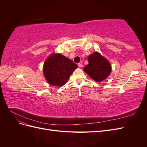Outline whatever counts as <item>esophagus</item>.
Wrapping results in <instances>:
<instances>
[{"instance_id": "esophagus-1", "label": "esophagus", "mask_w": 147, "mask_h": 147, "mask_svg": "<svg viewBox=\"0 0 147 147\" xmlns=\"http://www.w3.org/2000/svg\"><path fill=\"white\" fill-rule=\"evenodd\" d=\"M78 65L79 67H83V64H81V63H78Z\"/></svg>"}]
</instances>
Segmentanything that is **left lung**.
I'll list each match as a JSON object with an SVG mask.
<instances>
[{
	"mask_svg": "<svg viewBox=\"0 0 147 147\" xmlns=\"http://www.w3.org/2000/svg\"><path fill=\"white\" fill-rule=\"evenodd\" d=\"M89 64L84 67V71L96 82H102L111 73V65L109 61L100 53L95 52L88 57Z\"/></svg>",
	"mask_w": 147,
	"mask_h": 147,
	"instance_id": "obj_1",
	"label": "left lung"
}]
</instances>
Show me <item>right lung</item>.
I'll return each mask as SVG.
<instances>
[{
    "instance_id": "add662e5",
    "label": "right lung",
    "mask_w": 147,
    "mask_h": 147,
    "mask_svg": "<svg viewBox=\"0 0 147 147\" xmlns=\"http://www.w3.org/2000/svg\"><path fill=\"white\" fill-rule=\"evenodd\" d=\"M78 67L74 62L61 54H52L45 61L43 74L47 82L53 86H61Z\"/></svg>"
}]
</instances>
